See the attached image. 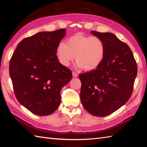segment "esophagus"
<instances>
[{"instance_id":"1","label":"esophagus","mask_w":147,"mask_h":147,"mask_svg":"<svg viewBox=\"0 0 147 147\" xmlns=\"http://www.w3.org/2000/svg\"><path fill=\"white\" fill-rule=\"evenodd\" d=\"M73 76L74 77V78H76V77L78 76V74L76 73L75 72H73Z\"/></svg>"}]
</instances>
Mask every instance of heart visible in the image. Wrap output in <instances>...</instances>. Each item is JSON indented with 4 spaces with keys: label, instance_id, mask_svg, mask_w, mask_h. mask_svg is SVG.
<instances>
[{
    "label": "heart",
    "instance_id": "heart-1",
    "mask_svg": "<svg viewBox=\"0 0 147 147\" xmlns=\"http://www.w3.org/2000/svg\"><path fill=\"white\" fill-rule=\"evenodd\" d=\"M105 46L97 36L78 33L67 40V44L61 42L56 48V55L60 63L67 66L75 59L79 68L86 71L96 69L104 60Z\"/></svg>",
    "mask_w": 147,
    "mask_h": 147
}]
</instances>
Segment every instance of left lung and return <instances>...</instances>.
Masks as SVG:
<instances>
[{"mask_svg": "<svg viewBox=\"0 0 147 147\" xmlns=\"http://www.w3.org/2000/svg\"><path fill=\"white\" fill-rule=\"evenodd\" d=\"M105 46V56L95 70L80 74V100L90 114L104 117L124 105L132 94L137 64L129 46L112 33L92 31Z\"/></svg>", "mask_w": 147, "mask_h": 147, "instance_id": "8db88e82", "label": "left lung"}]
</instances>
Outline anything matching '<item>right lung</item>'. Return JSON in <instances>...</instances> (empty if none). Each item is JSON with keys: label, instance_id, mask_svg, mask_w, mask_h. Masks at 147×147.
<instances>
[{"label": "right lung", "instance_id": "add662e5", "mask_svg": "<svg viewBox=\"0 0 147 147\" xmlns=\"http://www.w3.org/2000/svg\"><path fill=\"white\" fill-rule=\"evenodd\" d=\"M65 29L42 32L18 43L9 63V74L16 97L32 113L48 115L61 104L62 87L72 72L59 62L56 48Z\"/></svg>", "mask_w": 147, "mask_h": 147}]
</instances>
